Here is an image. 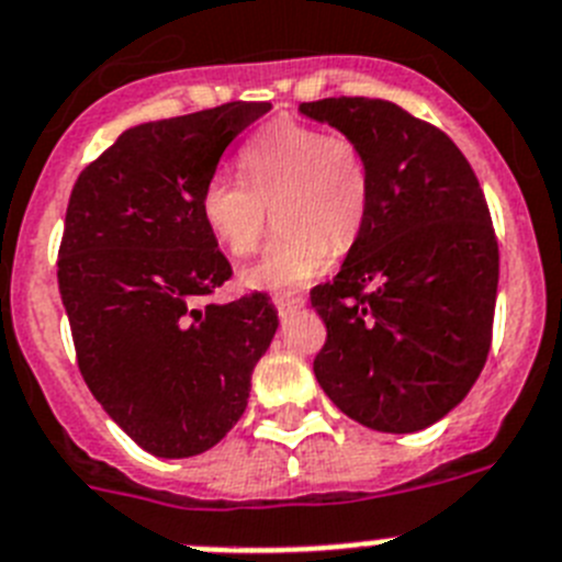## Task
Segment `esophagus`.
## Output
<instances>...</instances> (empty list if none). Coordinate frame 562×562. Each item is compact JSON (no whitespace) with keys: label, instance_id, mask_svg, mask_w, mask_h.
<instances>
[{"label":"esophagus","instance_id":"1","mask_svg":"<svg viewBox=\"0 0 562 562\" xmlns=\"http://www.w3.org/2000/svg\"><path fill=\"white\" fill-rule=\"evenodd\" d=\"M302 305H305V300L302 296H291V294H277L274 296V308L280 316H291L294 311H300Z\"/></svg>","mask_w":562,"mask_h":562}]
</instances>
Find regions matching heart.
Wrapping results in <instances>:
<instances>
[{
    "label": "heart",
    "mask_w": 562,
    "mask_h": 562,
    "mask_svg": "<svg viewBox=\"0 0 562 562\" xmlns=\"http://www.w3.org/2000/svg\"><path fill=\"white\" fill-rule=\"evenodd\" d=\"M243 180L212 175L200 189V217L232 257L257 248L266 206L288 228L243 268V282L260 291H296L328 268L334 243L359 237L370 206V175L362 149L316 124L277 119L254 133L237 155Z\"/></svg>",
    "instance_id": "heart-1"
}]
</instances>
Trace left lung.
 Masks as SVG:
<instances>
[{"instance_id": "obj_1", "label": "left lung", "mask_w": 562, "mask_h": 562, "mask_svg": "<svg viewBox=\"0 0 562 562\" xmlns=\"http://www.w3.org/2000/svg\"><path fill=\"white\" fill-rule=\"evenodd\" d=\"M302 115L364 155L370 206L339 274L311 291L328 339L314 359L330 402L379 432H416L484 370L497 240L470 160L438 126L382 99H322Z\"/></svg>"}]
</instances>
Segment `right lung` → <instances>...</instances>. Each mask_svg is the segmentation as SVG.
I'll use <instances>...</instances> for the list:
<instances>
[{"instance_id": "right-lung-1", "label": "right lung", "mask_w": 562, "mask_h": 562, "mask_svg": "<svg viewBox=\"0 0 562 562\" xmlns=\"http://www.w3.org/2000/svg\"><path fill=\"white\" fill-rule=\"evenodd\" d=\"M266 101H232L126 130L85 166L67 203L58 291L78 370L106 416L158 458L212 450L248 404L277 311L251 291L209 296L232 266L200 189Z\"/></svg>"}]
</instances>
